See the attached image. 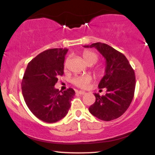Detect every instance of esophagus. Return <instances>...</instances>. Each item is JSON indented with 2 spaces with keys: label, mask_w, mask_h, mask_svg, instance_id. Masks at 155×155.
Returning a JSON list of instances; mask_svg holds the SVG:
<instances>
[{
  "label": "esophagus",
  "mask_w": 155,
  "mask_h": 155,
  "mask_svg": "<svg viewBox=\"0 0 155 155\" xmlns=\"http://www.w3.org/2000/svg\"><path fill=\"white\" fill-rule=\"evenodd\" d=\"M77 93L79 94V95H84L85 92L82 91V90H79V91H77Z\"/></svg>",
  "instance_id": "obj_1"
}]
</instances>
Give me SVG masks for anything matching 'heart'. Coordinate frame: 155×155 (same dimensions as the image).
Masks as SVG:
<instances>
[{
    "label": "heart",
    "instance_id": "obj_1",
    "mask_svg": "<svg viewBox=\"0 0 155 155\" xmlns=\"http://www.w3.org/2000/svg\"><path fill=\"white\" fill-rule=\"evenodd\" d=\"M82 58L87 65H92L95 63L97 60V55L93 51L90 50H85L82 53ZM67 61L65 62V66H66ZM101 71V70H100ZM92 76L88 74L79 76H75L72 79V83L80 88H86L89 84L91 82Z\"/></svg>",
    "mask_w": 155,
    "mask_h": 155
}]
</instances>
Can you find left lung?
Wrapping results in <instances>:
<instances>
[{"label":"left lung","instance_id":"1","mask_svg":"<svg viewBox=\"0 0 155 155\" xmlns=\"http://www.w3.org/2000/svg\"><path fill=\"white\" fill-rule=\"evenodd\" d=\"M84 47H95L106 60L105 75L98 87L106 89V93L102 96L95 93V102L89 111L101 120H115L127 111L133 101L136 87L134 71L126 57L108 44L97 42Z\"/></svg>","mask_w":155,"mask_h":155}]
</instances>
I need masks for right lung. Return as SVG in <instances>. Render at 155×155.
<instances>
[{"mask_svg":"<svg viewBox=\"0 0 155 155\" xmlns=\"http://www.w3.org/2000/svg\"><path fill=\"white\" fill-rule=\"evenodd\" d=\"M68 49H50L40 53L28 63L22 81V92L31 111L48 123L63 119L75 95L72 88L61 92L54 87L63 75Z\"/></svg>","mask_w":155,"mask_h":155,"instance_id":"add662e5","label":"right lung"}]
</instances>
